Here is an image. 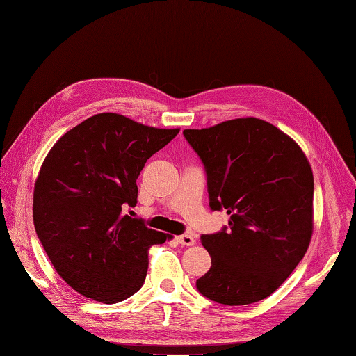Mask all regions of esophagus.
Returning a JSON list of instances; mask_svg holds the SVG:
<instances>
[{
  "label": "esophagus",
  "instance_id": "34e87169",
  "mask_svg": "<svg viewBox=\"0 0 356 356\" xmlns=\"http://www.w3.org/2000/svg\"><path fill=\"white\" fill-rule=\"evenodd\" d=\"M176 240H177V243H179V244H182V245H193V244L196 243L195 236L190 235V234H186V235H180V236H177V238H176Z\"/></svg>",
  "mask_w": 356,
  "mask_h": 356
}]
</instances>
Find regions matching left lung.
<instances>
[{
  "instance_id": "1",
  "label": "left lung",
  "mask_w": 356,
  "mask_h": 356,
  "mask_svg": "<svg viewBox=\"0 0 356 356\" xmlns=\"http://www.w3.org/2000/svg\"><path fill=\"white\" fill-rule=\"evenodd\" d=\"M207 172L210 209L229 229L202 235L211 257L197 291L222 305L263 300L285 282L313 235V171L296 141L268 121L236 118L185 129Z\"/></svg>"
}]
</instances>
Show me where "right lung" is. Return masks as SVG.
Returning <instances> with one entry per match:
<instances>
[{
	"label": "right lung",
	"mask_w": 356,
	"mask_h": 356,
	"mask_svg": "<svg viewBox=\"0 0 356 356\" xmlns=\"http://www.w3.org/2000/svg\"><path fill=\"white\" fill-rule=\"evenodd\" d=\"M177 134L98 113L63 134L44 157L34 186L35 232L57 274L83 297H131L145 283L151 245L172 238L122 209L137 205L146 160Z\"/></svg>",
	"instance_id": "add662e5"
}]
</instances>
